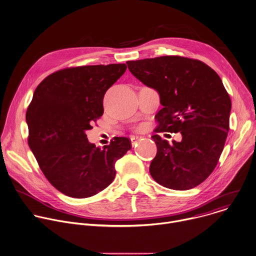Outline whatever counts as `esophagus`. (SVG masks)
<instances>
[{"label": "esophagus", "instance_id": "esophagus-1", "mask_svg": "<svg viewBox=\"0 0 256 256\" xmlns=\"http://www.w3.org/2000/svg\"><path fill=\"white\" fill-rule=\"evenodd\" d=\"M140 140V138H138V136H132L130 138V142H132V146H134L138 142V140Z\"/></svg>", "mask_w": 256, "mask_h": 256}]
</instances>
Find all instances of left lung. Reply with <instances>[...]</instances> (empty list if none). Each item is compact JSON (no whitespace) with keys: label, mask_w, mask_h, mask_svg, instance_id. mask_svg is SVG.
<instances>
[{"label":"left lung","mask_w":256,"mask_h":256,"mask_svg":"<svg viewBox=\"0 0 256 256\" xmlns=\"http://www.w3.org/2000/svg\"><path fill=\"white\" fill-rule=\"evenodd\" d=\"M130 72L160 94L156 132H180L170 144L154 134L158 152L150 166L160 186L186 190L216 168L230 130L232 100L220 76L208 64L178 56L126 62Z\"/></svg>","instance_id":"left-lung-1"}]
</instances>
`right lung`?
<instances>
[{"label":"right lung","instance_id":"1","mask_svg":"<svg viewBox=\"0 0 256 256\" xmlns=\"http://www.w3.org/2000/svg\"><path fill=\"white\" fill-rule=\"evenodd\" d=\"M126 70V64L64 68L34 92L26 114L28 144L46 180L68 196L86 198L104 190L116 176V162L132 148L128 138H114L100 148L86 134L104 114L106 92Z\"/></svg>","mask_w":256,"mask_h":256}]
</instances>
